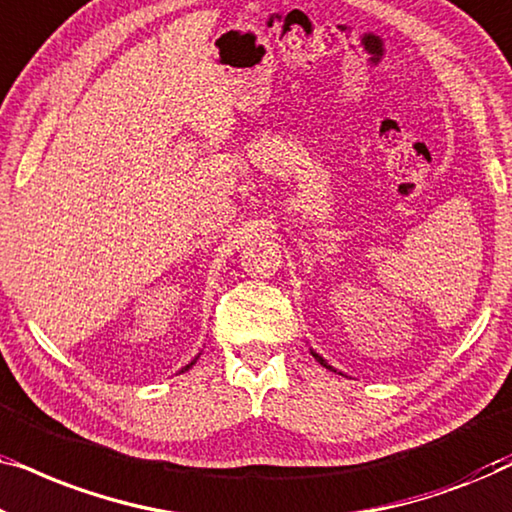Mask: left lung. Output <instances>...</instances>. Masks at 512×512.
I'll use <instances>...</instances> for the list:
<instances>
[{"label": "left lung", "instance_id": "obj_1", "mask_svg": "<svg viewBox=\"0 0 512 512\" xmlns=\"http://www.w3.org/2000/svg\"><path fill=\"white\" fill-rule=\"evenodd\" d=\"M312 356H314V359H317V361L321 363V366H324V368H328V370H333V373H335V368H333V366H328V363H326V359H324V356H319L317 352H314V349H312Z\"/></svg>", "mask_w": 512, "mask_h": 512}]
</instances>
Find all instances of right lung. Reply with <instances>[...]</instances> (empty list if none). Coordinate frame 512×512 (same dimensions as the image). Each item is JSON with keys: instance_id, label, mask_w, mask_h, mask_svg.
Masks as SVG:
<instances>
[{"instance_id": "obj_1", "label": "right lung", "mask_w": 512, "mask_h": 512, "mask_svg": "<svg viewBox=\"0 0 512 512\" xmlns=\"http://www.w3.org/2000/svg\"><path fill=\"white\" fill-rule=\"evenodd\" d=\"M198 356H200V354H198ZM198 356H195V359H193L191 363H188V366H184V368H181V370H179V373H186V370H188V368H193V366H195V361H198Z\"/></svg>"}]
</instances>
